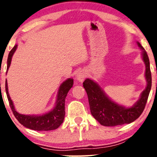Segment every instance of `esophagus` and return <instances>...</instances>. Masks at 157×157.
Instances as JSON below:
<instances>
[{
    "mask_svg": "<svg viewBox=\"0 0 157 157\" xmlns=\"http://www.w3.org/2000/svg\"><path fill=\"white\" fill-rule=\"evenodd\" d=\"M86 71H84V70H80L78 73L76 75V80L78 81V82H82V81L84 80L85 77H86Z\"/></svg>",
    "mask_w": 157,
    "mask_h": 157,
    "instance_id": "esophagus-1",
    "label": "esophagus"
}]
</instances>
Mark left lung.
Masks as SVG:
<instances>
[{
	"label": "left lung",
	"instance_id": "left-lung-1",
	"mask_svg": "<svg viewBox=\"0 0 157 157\" xmlns=\"http://www.w3.org/2000/svg\"><path fill=\"white\" fill-rule=\"evenodd\" d=\"M136 44L142 50V59L145 65V77L147 85L145 89L140 94V99L131 107H125L113 101L99 84L91 79L87 78L83 82L91 114L102 125L117 126L129 124L136 120L145 109L151 89L150 62L145 48L139 42Z\"/></svg>",
	"mask_w": 157,
	"mask_h": 157
}]
</instances>
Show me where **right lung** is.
Segmentation results:
<instances>
[{"instance_id": "1", "label": "right lung", "mask_w": 157, "mask_h": 157, "mask_svg": "<svg viewBox=\"0 0 157 157\" xmlns=\"http://www.w3.org/2000/svg\"><path fill=\"white\" fill-rule=\"evenodd\" d=\"M17 48V45L16 44L12 49L11 50L8 56L7 60V68L6 72L10 68L11 62H12V56L15 53ZM74 80L72 78H68L62 82L59 87L57 91V99H56L55 105L51 111L40 115H26L21 114L17 112L15 109L13 102L11 100L8 91V86H7V80H6V93L7 98H8L10 105L12 109L14 115L18 120L21 125L35 131H52L57 129L63 123L65 117V100L67 96V94L71 88L73 86Z\"/></svg>"}]
</instances>
